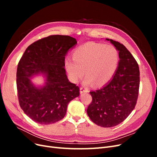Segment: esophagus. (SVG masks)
I'll return each mask as SVG.
<instances>
[{
	"label": "esophagus",
	"mask_w": 157,
	"mask_h": 157,
	"mask_svg": "<svg viewBox=\"0 0 157 157\" xmlns=\"http://www.w3.org/2000/svg\"><path fill=\"white\" fill-rule=\"evenodd\" d=\"M88 92V90L86 88H84V87H80V94L84 93V92Z\"/></svg>",
	"instance_id": "34e87169"
}]
</instances>
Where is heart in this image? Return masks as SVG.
I'll return each mask as SVG.
<instances>
[{"mask_svg": "<svg viewBox=\"0 0 157 157\" xmlns=\"http://www.w3.org/2000/svg\"><path fill=\"white\" fill-rule=\"evenodd\" d=\"M73 59L65 61V67L71 82H78L85 74V85L94 82L96 86H102L115 75L120 57L112 45L89 42L74 50Z\"/></svg>", "mask_w": 157, "mask_h": 157, "instance_id": "1", "label": "heart"}]
</instances>
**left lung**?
Here are the masks:
<instances>
[{"mask_svg":"<svg viewBox=\"0 0 157 157\" xmlns=\"http://www.w3.org/2000/svg\"><path fill=\"white\" fill-rule=\"evenodd\" d=\"M118 50L120 61L113 78L105 86L90 92L92 101L87 114L97 125L111 128L124 121L134 110L140 88L138 63L126 47L109 40Z\"/></svg>","mask_w":157,"mask_h":157,"instance_id":"1","label":"left lung"}]
</instances>
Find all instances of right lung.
<instances>
[{"label": "right lung", "instance_id": "1", "mask_svg": "<svg viewBox=\"0 0 157 157\" xmlns=\"http://www.w3.org/2000/svg\"><path fill=\"white\" fill-rule=\"evenodd\" d=\"M77 43L67 35H50L25 50L17 68L16 84L20 105L26 115L40 124H50L65 117L69 103L78 97L79 87L69 81L65 56ZM39 72L47 75L44 87L37 88L29 78Z\"/></svg>", "mask_w": 157, "mask_h": 157}]
</instances>
